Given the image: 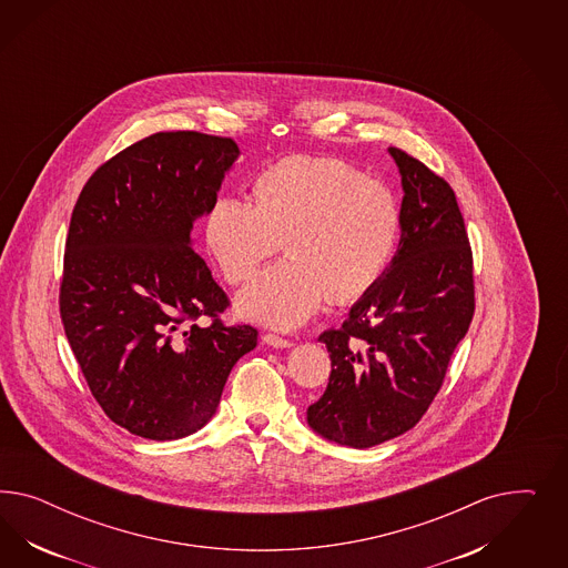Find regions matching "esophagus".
Instances as JSON below:
<instances>
[{
    "instance_id": "obj_1",
    "label": "esophagus",
    "mask_w": 568,
    "mask_h": 568,
    "mask_svg": "<svg viewBox=\"0 0 568 568\" xmlns=\"http://www.w3.org/2000/svg\"><path fill=\"white\" fill-rule=\"evenodd\" d=\"M262 342L266 345H271V347H292V342L290 339H283V337H278L275 333H266L264 337H262Z\"/></svg>"
}]
</instances>
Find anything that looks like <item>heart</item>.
Listing matches in <instances>:
<instances>
[{"mask_svg":"<svg viewBox=\"0 0 568 568\" xmlns=\"http://www.w3.org/2000/svg\"><path fill=\"white\" fill-rule=\"evenodd\" d=\"M402 214L394 191L331 158H290L256 179L254 200L219 195L206 241L229 283H241L283 247L290 258L237 295L241 316L276 328L304 325L328 297L368 292L396 250Z\"/></svg>","mask_w":568,"mask_h":568,"instance_id":"b5f03b06","label":"heart"}]
</instances>
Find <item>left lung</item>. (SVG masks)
Returning a JSON list of instances; mask_svg holds the SVG:
<instances>
[{
  "mask_svg": "<svg viewBox=\"0 0 568 568\" xmlns=\"http://www.w3.org/2000/svg\"><path fill=\"white\" fill-rule=\"evenodd\" d=\"M389 154L404 190L396 256L344 325L318 337L331 375L306 413L314 433L358 449L423 418L475 312L473 254L454 191L413 155Z\"/></svg>",
  "mask_w": 568,
  "mask_h": 568,
  "instance_id": "left-lung-1",
  "label": "left lung"
}]
</instances>
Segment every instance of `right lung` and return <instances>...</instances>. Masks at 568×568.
Segmentation results:
<instances>
[{"label": "right lung", "mask_w": 568, "mask_h": 568, "mask_svg": "<svg viewBox=\"0 0 568 568\" xmlns=\"http://www.w3.org/2000/svg\"><path fill=\"white\" fill-rule=\"evenodd\" d=\"M237 158L233 139L155 133L93 172L72 210L64 331L103 413L139 437L202 429L231 368L258 344L256 328L221 323L226 293L191 241ZM200 315L213 323L200 328Z\"/></svg>", "instance_id": "right-lung-1"}]
</instances>
